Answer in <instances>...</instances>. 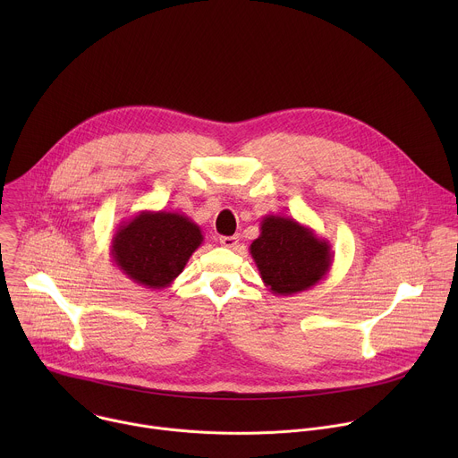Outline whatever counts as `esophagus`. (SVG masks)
<instances>
[{
	"mask_svg": "<svg viewBox=\"0 0 458 458\" xmlns=\"http://www.w3.org/2000/svg\"><path fill=\"white\" fill-rule=\"evenodd\" d=\"M219 242H221V246H225V248H235L237 244H239V235H230V237H221L219 239Z\"/></svg>",
	"mask_w": 458,
	"mask_h": 458,
	"instance_id": "esophagus-1",
	"label": "esophagus"
}]
</instances>
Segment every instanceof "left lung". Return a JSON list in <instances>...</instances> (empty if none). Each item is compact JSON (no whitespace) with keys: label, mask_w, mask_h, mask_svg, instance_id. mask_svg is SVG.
<instances>
[{"label":"left lung","mask_w":458,"mask_h":458,"mask_svg":"<svg viewBox=\"0 0 458 458\" xmlns=\"http://www.w3.org/2000/svg\"><path fill=\"white\" fill-rule=\"evenodd\" d=\"M250 253L265 286L274 295L284 297L315 286L334 263L330 241L284 216L263 217Z\"/></svg>","instance_id":"1"}]
</instances>
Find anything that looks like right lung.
Wrapping results in <instances>:
<instances>
[{
	"mask_svg": "<svg viewBox=\"0 0 458 458\" xmlns=\"http://www.w3.org/2000/svg\"><path fill=\"white\" fill-rule=\"evenodd\" d=\"M199 225L179 212L143 210L123 221L112 235V263L140 286L163 290L184 270L203 244Z\"/></svg>",
	"mask_w": 458,
	"mask_h": 458,
	"instance_id": "add662e5",
	"label": "right lung"
}]
</instances>
